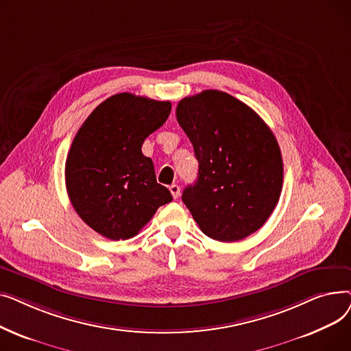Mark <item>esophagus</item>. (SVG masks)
Segmentation results:
<instances>
[{
  "label": "esophagus",
  "instance_id": "1",
  "mask_svg": "<svg viewBox=\"0 0 351 351\" xmlns=\"http://www.w3.org/2000/svg\"><path fill=\"white\" fill-rule=\"evenodd\" d=\"M169 191H171L173 199H178V197H179V195H180V188H179L178 185H175V183H173V185L169 186Z\"/></svg>",
  "mask_w": 351,
  "mask_h": 351
}]
</instances>
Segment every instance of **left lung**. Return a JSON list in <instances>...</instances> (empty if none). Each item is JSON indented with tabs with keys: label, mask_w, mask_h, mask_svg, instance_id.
<instances>
[{
	"label": "left lung",
	"mask_w": 351,
	"mask_h": 351,
	"mask_svg": "<svg viewBox=\"0 0 351 351\" xmlns=\"http://www.w3.org/2000/svg\"><path fill=\"white\" fill-rule=\"evenodd\" d=\"M176 119L193 145L197 180L182 193L200 230L237 242L261 229L278 205L283 160L270 128L222 90L183 98Z\"/></svg>",
	"instance_id": "obj_1"
}]
</instances>
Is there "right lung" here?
Wrapping results in <instances>:
<instances>
[{
	"mask_svg": "<svg viewBox=\"0 0 351 351\" xmlns=\"http://www.w3.org/2000/svg\"><path fill=\"white\" fill-rule=\"evenodd\" d=\"M169 101L117 94L85 119L65 162L71 204L84 222L110 241L134 237L171 192L156 182L142 143L171 114Z\"/></svg>",
	"mask_w": 351,
	"mask_h": 351,
	"instance_id": "1",
	"label": "right lung"
}]
</instances>
